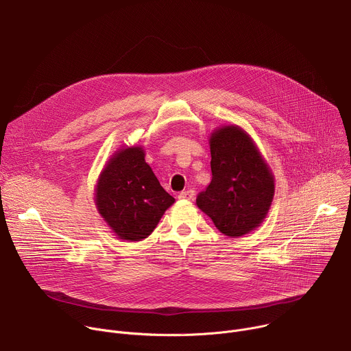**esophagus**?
<instances>
[{
	"label": "esophagus",
	"instance_id": "obj_1",
	"mask_svg": "<svg viewBox=\"0 0 351 351\" xmlns=\"http://www.w3.org/2000/svg\"><path fill=\"white\" fill-rule=\"evenodd\" d=\"M180 199H191L194 197V190H184V191H180L179 195H178Z\"/></svg>",
	"mask_w": 351,
	"mask_h": 351
}]
</instances>
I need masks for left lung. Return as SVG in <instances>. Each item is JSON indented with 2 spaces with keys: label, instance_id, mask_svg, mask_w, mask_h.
I'll return each instance as SVG.
<instances>
[{
  "label": "left lung",
  "instance_id": "left-lung-1",
  "mask_svg": "<svg viewBox=\"0 0 351 351\" xmlns=\"http://www.w3.org/2000/svg\"><path fill=\"white\" fill-rule=\"evenodd\" d=\"M213 179L197 197V207L229 237L256 230L267 218L275 176L258 145L239 125H222L210 134Z\"/></svg>",
  "mask_w": 351,
  "mask_h": 351
}]
</instances>
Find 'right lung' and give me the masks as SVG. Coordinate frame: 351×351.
I'll use <instances>...</instances> for the list:
<instances>
[{
    "mask_svg": "<svg viewBox=\"0 0 351 351\" xmlns=\"http://www.w3.org/2000/svg\"><path fill=\"white\" fill-rule=\"evenodd\" d=\"M143 145L118 148L99 172L94 204L118 239L140 241L152 234L175 198L145 162Z\"/></svg>",
    "mask_w": 351,
    "mask_h": 351,
    "instance_id": "obj_1",
    "label": "right lung"
}]
</instances>
